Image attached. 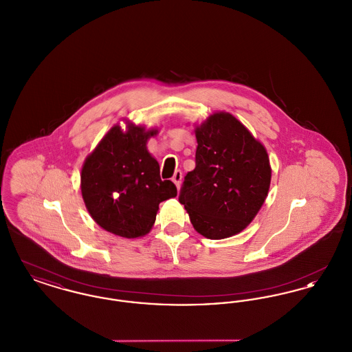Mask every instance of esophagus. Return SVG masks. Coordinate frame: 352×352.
Wrapping results in <instances>:
<instances>
[{
  "mask_svg": "<svg viewBox=\"0 0 352 352\" xmlns=\"http://www.w3.org/2000/svg\"><path fill=\"white\" fill-rule=\"evenodd\" d=\"M173 182L177 186V188L179 190L181 188V184H182V171L181 170H175L174 175H173Z\"/></svg>",
  "mask_w": 352,
  "mask_h": 352,
  "instance_id": "1",
  "label": "esophagus"
}]
</instances>
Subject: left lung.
<instances>
[{
    "instance_id": "8db88e82",
    "label": "left lung",
    "mask_w": 352,
    "mask_h": 352,
    "mask_svg": "<svg viewBox=\"0 0 352 352\" xmlns=\"http://www.w3.org/2000/svg\"><path fill=\"white\" fill-rule=\"evenodd\" d=\"M192 171L179 195L201 236L220 240L245 230L268 197L272 168L265 146L228 112H215L195 126Z\"/></svg>"
}]
</instances>
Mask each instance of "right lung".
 I'll return each mask as SVG.
<instances>
[{"label":"right lung","instance_id":"obj_1","mask_svg":"<svg viewBox=\"0 0 352 352\" xmlns=\"http://www.w3.org/2000/svg\"><path fill=\"white\" fill-rule=\"evenodd\" d=\"M113 125L84 161L80 188L84 204L102 230L134 239L149 234L160 203L177 197L162 181L160 165L146 145L158 133L145 125Z\"/></svg>","mask_w":352,"mask_h":352}]
</instances>
